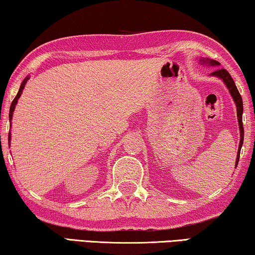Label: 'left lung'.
<instances>
[{
  "label": "left lung",
  "instance_id": "1",
  "mask_svg": "<svg viewBox=\"0 0 255 255\" xmlns=\"http://www.w3.org/2000/svg\"><path fill=\"white\" fill-rule=\"evenodd\" d=\"M201 62H206V63L210 64V65H219L220 63L217 61L214 60H209V58H207V60H201ZM212 76H216L220 79H223V81L225 82V85L227 86V88L229 90V93H231L233 99L235 100V104H236V107H237V119H239V124H240V131H241V141H240V147H239V152H237V160H236V166L239 164V159H240V153H241V148H242V144H243V139H244V128H243V121H242V114H243V102H242V97L239 93V90H237L236 86H235V82L231 77V74L227 72V70L225 69H217L215 70L214 72H211Z\"/></svg>",
  "mask_w": 255,
  "mask_h": 255
}]
</instances>
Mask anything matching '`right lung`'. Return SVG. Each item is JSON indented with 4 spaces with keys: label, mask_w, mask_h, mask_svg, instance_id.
Instances as JSON below:
<instances>
[{
    "label": "right lung",
    "mask_w": 255,
    "mask_h": 255,
    "mask_svg": "<svg viewBox=\"0 0 255 255\" xmlns=\"http://www.w3.org/2000/svg\"><path fill=\"white\" fill-rule=\"evenodd\" d=\"M28 77L24 79V80L22 81V83H21V86H20V89H19V91H18V94H16V96L14 97V99L12 100V104H11V106H10V112H9V118H10V121H11V119H12V114H13V111H14V108H15V105H16V102H18V99L20 98V96H21V94H22V90H23V88H24V86H26V83H27V81H28ZM10 133H9V140H10Z\"/></svg>",
    "instance_id": "right-lung-1"
}]
</instances>
